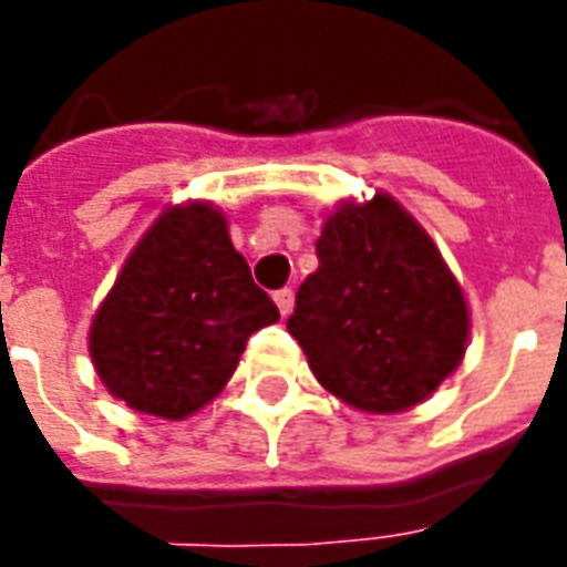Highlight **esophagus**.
<instances>
[{
    "label": "esophagus",
    "mask_w": 567,
    "mask_h": 567,
    "mask_svg": "<svg viewBox=\"0 0 567 567\" xmlns=\"http://www.w3.org/2000/svg\"><path fill=\"white\" fill-rule=\"evenodd\" d=\"M274 300H276V306H279V315H282V318H288V315L293 311V291H291V288H279V291L274 293Z\"/></svg>",
    "instance_id": "1"
}]
</instances>
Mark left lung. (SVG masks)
Listing matches in <instances>:
<instances>
[{"instance_id":"1","label":"left lung","mask_w":567,"mask_h":567,"mask_svg":"<svg viewBox=\"0 0 567 567\" xmlns=\"http://www.w3.org/2000/svg\"><path fill=\"white\" fill-rule=\"evenodd\" d=\"M288 332L327 391L362 412H405L456 371L467 306L421 223L388 194L338 205Z\"/></svg>"}]
</instances>
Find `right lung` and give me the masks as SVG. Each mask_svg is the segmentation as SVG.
I'll list each match as a JSON object with an SVG mask.
<instances>
[{
	"mask_svg": "<svg viewBox=\"0 0 567 567\" xmlns=\"http://www.w3.org/2000/svg\"><path fill=\"white\" fill-rule=\"evenodd\" d=\"M279 309L208 203L167 208L132 249L91 323V359L111 394L182 421L220 394L247 338Z\"/></svg>",
	"mask_w": 567,
	"mask_h": 567,
	"instance_id": "1",
	"label": "right lung"
}]
</instances>
